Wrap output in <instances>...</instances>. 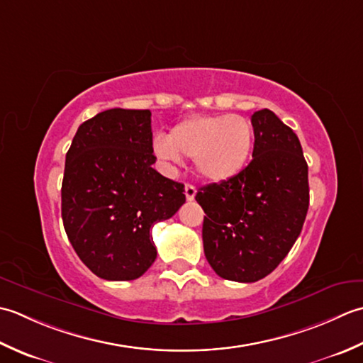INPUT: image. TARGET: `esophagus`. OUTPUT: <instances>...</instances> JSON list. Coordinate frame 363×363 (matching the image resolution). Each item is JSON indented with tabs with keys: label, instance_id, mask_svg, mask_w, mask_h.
Returning a JSON list of instances; mask_svg holds the SVG:
<instances>
[{
	"label": "esophagus",
	"instance_id": "34e87169",
	"mask_svg": "<svg viewBox=\"0 0 363 363\" xmlns=\"http://www.w3.org/2000/svg\"><path fill=\"white\" fill-rule=\"evenodd\" d=\"M196 192H197L196 186H192V184H189V183L184 184V196H186L188 201H194Z\"/></svg>",
	"mask_w": 363,
	"mask_h": 363
}]
</instances>
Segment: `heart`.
I'll list each match as a JSON object with an SVG mask.
<instances>
[{"mask_svg":"<svg viewBox=\"0 0 363 363\" xmlns=\"http://www.w3.org/2000/svg\"><path fill=\"white\" fill-rule=\"evenodd\" d=\"M255 135L249 119L238 114L194 116L184 119L167 138L155 139V153L167 164L182 157L194 160L199 175L211 182L230 180L250 160Z\"/></svg>","mask_w":363,"mask_h":363,"instance_id":"heart-1","label":"heart"}]
</instances>
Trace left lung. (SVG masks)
I'll list each match as a JSON object with an SVG mask.
<instances>
[{"instance_id":"left-lung-1","label":"left lung","mask_w":363,"mask_h":363,"mask_svg":"<svg viewBox=\"0 0 363 363\" xmlns=\"http://www.w3.org/2000/svg\"><path fill=\"white\" fill-rule=\"evenodd\" d=\"M252 161L197 191L203 252L219 277L257 282L290 252L308 210V166L296 133L269 109L250 117Z\"/></svg>"}]
</instances>
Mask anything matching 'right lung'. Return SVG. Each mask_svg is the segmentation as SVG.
<instances>
[{
    "instance_id": "obj_1",
    "label": "right lung",
    "mask_w": 363,
    "mask_h": 363,
    "mask_svg": "<svg viewBox=\"0 0 363 363\" xmlns=\"http://www.w3.org/2000/svg\"><path fill=\"white\" fill-rule=\"evenodd\" d=\"M152 113L114 108L79 125L65 155L62 223L79 260L105 280H135L157 258L152 227L186 201L155 171Z\"/></svg>"
}]
</instances>
